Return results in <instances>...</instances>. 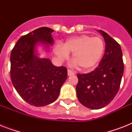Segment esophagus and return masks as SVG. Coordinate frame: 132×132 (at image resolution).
Instances as JSON below:
<instances>
[{
    "label": "esophagus",
    "instance_id": "obj_1",
    "mask_svg": "<svg viewBox=\"0 0 132 132\" xmlns=\"http://www.w3.org/2000/svg\"><path fill=\"white\" fill-rule=\"evenodd\" d=\"M75 72H72V70H68V76H72V75H74Z\"/></svg>",
    "mask_w": 132,
    "mask_h": 132
}]
</instances>
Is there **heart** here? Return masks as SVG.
<instances>
[{
	"instance_id": "obj_1",
	"label": "heart",
	"mask_w": 132,
	"mask_h": 132,
	"mask_svg": "<svg viewBox=\"0 0 132 132\" xmlns=\"http://www.w3.org/2000/svg\"><path fill=\"white\" fill-rule=\"evenodd\" d=\"M105 44L101 38L82 34L68 38L63 45L57 44L54 52L60 60L66 59L72 53V61L80 70L94 68L102 57Z\"/></svg>"
}]
</instances>
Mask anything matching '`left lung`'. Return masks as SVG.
<instances>
[{
	"mask_svg": "<svg viewBox=\"0 0 132 132\" xmlns=\"http://www.w3.org/2000/svg\"><path fill=\"white\" fill-rule=\"evenodd\" d=\"M105 42V53L99 65L87 74H77L76 86L79 101L85 107L98 110L108 105L117 94L124 71L121 46L105 32L98 30Z\"/></svg>",
	"mask_w": 132,
	"mask_h": 132,
	"instance_id": "1",
	"label": "left lung"
}]
</instances>
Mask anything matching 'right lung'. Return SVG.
Masks as SVG:
<instances>
[{"mask_svg":"<svg viewBox=\"0 0 132 132\" xmlns=\"http://www.w3.org/2000/svg\"><path fill=\"white\" fill-rule=\"evenodd\" d=\"M53 31L48 27L38 28L22 36L11 53L13 86L26 102L36 107L53 103L67 78L66 68L54 66L49 59L40 58L36 51L39 44L46 50L53 44Z\"/></svg>","mask_w":132,"mask_h":132,"instance_id":"add662e5","label":"right lung"}]
</instances>
